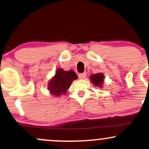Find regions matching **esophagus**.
<instances>
[{
  "label": "esophagus",
  "mask_w": 149,
  "mask_h": 149,
  "mask_svg": "<svg viewBox=\"0 0 149 149\" xmlns=\"http://www.w3.org/2000/svg\"><path fill=\"white\" fill-rule=\"evenodd\" d=\"M78 76H79V78H80V79H84V78H86V76H87V73H79Z\"/></svg>",
  "instance_id": "obj_1"
}]
</instances>
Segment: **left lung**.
Here are the masks:
<instances>
[{"mask_svg":"<svg viewBox=\"0 0 149 149\" xmlns=\"http://www.w3.org/2000/svg\"><path fill=\"white\" fill-rule=\"evenodd\" d=\"M90 79L94 85L98 87H102L104 81V75L102 73H98L96 74H92L90 76Z\"/></svg>","mask_w":149,"mask_h":149,"instance_id":"1","label":"left lung"}]
</instances>
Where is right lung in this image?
<instances>
[{
	"label": "right lung",
	"instance_id": "1",
	"mask_svg": "<svg viewBox=\"0 0 149 149\" xmlns=\"http://www.w3.org/2000/svg\"><path fill=\"white\" fill-rule=\"evenodd\" d=\"M78 78L76 73L72 70L65 71L63 69H58L55 75L48 83V89L51 94L59 96L65 94L67 89L71 85L73 80Z\"/></svg>",
	"mask_w": 149,
	"mask_h": 149
}]
</instances>
